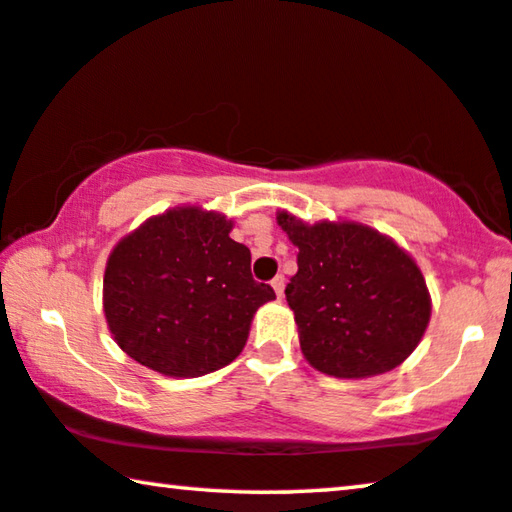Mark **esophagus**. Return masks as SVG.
Masks as SVG:
<instances>
[{
  "instance_id": "esophagus-1",
  "label": "esophagus",
  "mask_w": 512,
  "mask_h": 512,
  "mask_svg": "<svg viewBox=\"0 0 512 512\" xmlns=\"http://www.w3.org/2000/svg\"><path fill=\"white\" fill-rule=\"evenodd\" d=\"M271 287L276 289V296L278 299H282V292H285V276H276L271 280Z\"/></svg>"
}]
</instances>
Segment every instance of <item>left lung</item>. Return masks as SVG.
<instances>
[{"instance_id":"obj_1","label":"left lung","mask_w":512,"mask_h":512,"mask_svg":"<svg viewBox=\"0 0 512 512\" xmlns=\"http://www.w3.org/2000/svg\"><path fill=\"white\" fill-rule=\"evenodd\" d=\"M278 225L299 248V271L285 289L312 368L365 379L398 368L430 322V292L411 255L361 223L308 225L278 211Z\"/></svg>"}]
</instances>
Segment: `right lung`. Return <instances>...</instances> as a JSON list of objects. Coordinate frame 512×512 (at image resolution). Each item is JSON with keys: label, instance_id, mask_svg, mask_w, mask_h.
Returning a JSON list of instances; mask_svg holds the SVG:
<instances>
[{"label": "right lung", "instance_id": "add662e5", "mask_svg": "<svg viewBox=\"0 0 512 512\" xmlns=\"http://www.w3.org/2000/svg\"><path fill=\"white\" fill-rule=\"evenodd\" d=\"M230 232L223 213L177 207L114 246L103 310L114 342L133 361L188 379L241 354L257 308L276 292L253 280L250 250Z\"/></svg>", "mask_w": 512, "mask_h": 512}]
</instances>
